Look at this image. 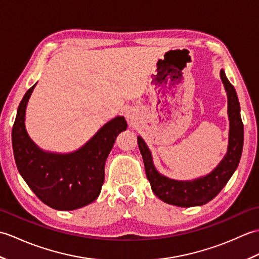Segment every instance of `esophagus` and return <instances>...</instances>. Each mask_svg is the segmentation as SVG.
Returning <instances> with one entry per match:
<instances>
[{
	"label": "esophagus",
	"instance_id": "esophagus-1",
	"mask_svg": "<svg viewBox=\"0 0 259 259\" xmlns=\"http://www.w3.org/2000/svg\"><path fill=\"white\" fill-rule=\"evenodd\" d=\"M126 118H128V120H129V121L133 120V117H131V114H126Z\"/></svg>",
	"mask_w": 259,
	"mask_h": 259
}]
</instances>
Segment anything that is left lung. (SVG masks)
I'll use <instances>...</instances> for the list:
<instances>
[{"label": "left lung", "mask_w": 259, "mask_h": 259, "mask_svg": "<svg viewBox=\"0 0 259 259\" xmlns=\"http://www.w3.org/2000/svg\"><path fill=\"white\" fill-rule=\"evenodd\" d=\"M221 79L228 100V147L226 155L211 172L192 180L168 178L156 169L151 151L145 140L140 136L137 138L151 189L159 199L169 205L178 207L205 205L221 192L238 167L244 145V124L240 117V106L235 88L228 81L223 69L221 70Z\"/></svg>", "instance_id": "8db88e82"}]
</instances>
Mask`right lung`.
Returning <instances> with one entry per match:
<instances>
[{
  "label": "right lung",
  "instance_id": "add662e5",
  "mask_svg": "<svg viewBox=\"0 0 259 259\" xmlns=\"http://www.w3.org/2000/svg\"><path fill=\"white\" fill-rule=\"evenodd\" d=\"M36 83L26 91L12 129L16 167L30 189L57 210H74L95 201L104 181V164L115 138L126 129L123 117L110 120L92 138L68 153L41 149L25 128V112Z\"/></svg>",
  "mask_w": 259,
  "mask_h": 259
}]
</instances>
